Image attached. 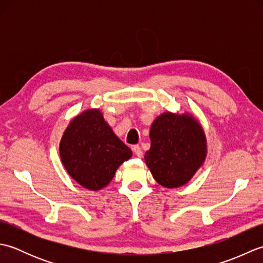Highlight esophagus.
I'll use <instances>...</instances> for the list:
<instances>
[{"label": "esophagus", "mask_w": 263, "mask_h": 263, "mask_svg": "<svg viewBox=\"0 0 263 263\" xmlns=\"http://www.w3.org/2000/svg\"><path fill=\"white\" fill-rule=\"evenodd\" d=\"M132 150H133V153L136 154L137 157H139V158L142 157V150H141L140 146H138V144H137V146H133Z\"/></svg>", "instance_id": "1"}]
</instances>
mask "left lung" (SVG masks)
I'll return each mask as SVG.
<instances>
[{"label": "left lung", "instance_id": "obj_1", "mask_svg": "<svg viewBox=\"0 0 263 263\" xmlns=\"http://www.w3.org/2000/svg\"><path fill=\"white\" fill-rule=\"evenodd\" d=\"M149 137L152 143L144 161L161 186H183L204 163L208 150L204 131L186 111L160 114L150 126Z\"/></svg>", "mask_w": 263, "mask_h": 263}]
</instances>
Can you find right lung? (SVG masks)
Wrapping results in <instances>:
<instances>
[{
	"label": "right lung",
	"mask_w": 263,
	"mask_h": 263,
	"mask_svg": "<svg viewBox=\"0 0 263 263\" xmlns=\"http://www.w3.org/2000/svg\"><path fill=\"white\" fill-rule=\"evenodd\" d=\"M60 156L77 183L98 191L108 185L132 152L116 137L100 109L91 108L71 120L61 139Z\"/></svg>",
	"instance_id": "right-lung-1"
}]
</instances>
